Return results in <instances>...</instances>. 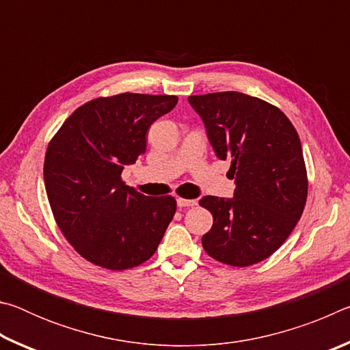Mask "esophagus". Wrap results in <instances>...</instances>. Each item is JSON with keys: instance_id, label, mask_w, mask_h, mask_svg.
<instances>
[{"instance_id": "34e87169", "label": "esophagus", "mask_w": 350, "mask_h": 350, "mask_svg": "<svg viewBox=\"0 0 350 350\" xmlns=\"http://www.w3.org/2000/svg\"><path fill=\"white\" fill-rule=\"evenodd\" d=\"M198 204V200H194V199H183V198H177V205L180 206H194Z\"/></svg>"}]
</instances>
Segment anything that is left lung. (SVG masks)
<instances>
[{
  "label": "left lung",
  "instance_id": "obj_1",
  "mask_svg": "<svg viewBox=\"0 0 350 350\" xmlns=\"http://www.w3.org/2000/svg\"><path fill=\"white\" fill-rule=\"evenodd\" d=\"M219 159H230L233 199L205 196L213 215L204 250L248 267L271 256L303 215L309 180L299 135L284 112L258 97L227 91L188 97Z\"/></svg>",
  "mask_w": 350,
  "mask_h": 350
}]
</instances>
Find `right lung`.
Here are the masks:
<instances>
[{
  "instance_id": "obj_1",
  "label": "right lung",
  "mask_w": 350,
  "mask_h": 350,
  "mask_svg": "<svg viewBox=\"0 0 350 350\" xmlns=\"http://www.w3.org/2000/svg\"><path fill=\"white\" fill-rule=\"evenodd\" d=\"M176 96L123 92L81 105L51 139L44 187L52 215L80 256L98 267H137L156 253L176 213L173 196H144L122 171L145 154L146 131Z\"/></svg>"
}]
</instances>
